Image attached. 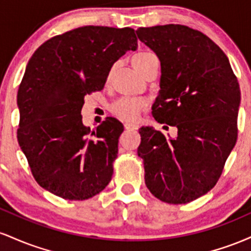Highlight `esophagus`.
<instances>
[{"mask_svg": "<svg viewBox=\"0 0 251 251\" xmlns=\"http://www.w3.org/2000/svg\"><path fill=\"white\" fill-rule=\"evenodd\" d=\"M125 128L128 129V131H133V129H138V125L134 123H126Z\"/></svg>", "mask_w": 251, "mask_h": 251, "instance_id": "obj_1", "label": "esophagus"}]
</instances>
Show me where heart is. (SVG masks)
I'll return each instance as SVG.
<instances>
[{
  "label": "heart",
  "mask_w": 251,
  "mask_h": 251,
  "mask_svg": "<svg viewBox=\"0 0 251 251\" xmlns=\"http://www.w3.org/2000/svg\"><path fill=\"white\" fill-rule=\"evenodd\" d=\"M154 60H158L153 53L148 50H140L132 56V65L140 74ZM145 100L139 98H120L111 105V112L119 119L125 122H133L139 117L140 112L145 107Z\"/></svg>",
  "instance_id": "obj_1"
}]
</instances>
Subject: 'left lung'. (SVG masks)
Segmentation results:
<instances>
[{
    "label": "left lung",
    "instance_id": "8db88e82",
    "mask_svg": "<svg viewBox=\"0 0 251 251\" xmlns=\"http://www.w3.org/2000/svg\"><path fill=\"white\" fill-rule=\"evenodd\" d=\"M135 33L162 67L152 114L178 131L168 138L153 127H140L138 155L145 184L162 201L190 203L214 188L234 149L240 85L224 51L201 31L165 25Z\"/></svg>",
    "mask_w": 251,
    "mask_h": 251
}]
</instances>
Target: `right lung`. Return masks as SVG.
Masks as SVG:
<instances>
[{
	"label": "right lung",
	"instance_id": "right-lung-1",
	"mask_svg": "<svg viewBox=\"0 0 251 251\" xmlns=\"http://www.w3.org/2000/svg\"><path fill=\"white\" fill-rule=\"evenodd\" d=\"M138 39L132 28L85 25L42 43L17 92L19 145L40 186L70 201L93 197L113 175L124 126L107 117L82 124L85 96L101 91L113 63Z\"/></svg>",
	"mask_w": 251,
	"mask_h": 251
}]
</instances>
